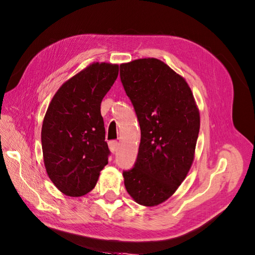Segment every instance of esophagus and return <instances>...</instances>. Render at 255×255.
Returning a JSON list of instances; mask_svg holds the SVG:
<instances>
[{"label":"esophagus","mask_w":255,"mask_h":255,"mask_svg":"<svg viewBox=\"0 0 255 255\" xmlns=\"http://www.w3.org/2000/svg\"><path fill=\"white\" fill-rule=\"evenodd\" d=\"M109 147L111 149V152L112 153H115L117 151V147H119V142H117L116 140H112L109 142Z\"/></svg>","instance_id":"obj_1"}]
</instances>
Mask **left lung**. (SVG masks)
Returning <instances> with one entry per match:
<instances>
[{"mask_svg": "<svg viewBox=\"0 0 255 255\" xmlns=\"http://www.w3.org/2000/svg\"><path fill=\"white\" fill-rule=\"evenodd\" d=\"M120 76L141 129L136 160L123 171L125 187L138 204L159 205L177 191L193 164L198 109L184 78L155 58L121 64Z\"/></svg>", "mask_w": 255, "mask_h": 255, "instance_id": "obj_1", "label": "left lung"}]
</instances>
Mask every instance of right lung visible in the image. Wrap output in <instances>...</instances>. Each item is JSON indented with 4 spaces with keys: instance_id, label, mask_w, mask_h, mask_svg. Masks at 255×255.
Returning <instances> with one entry per match:
<instances>
[{
    "instance_id": "right-lung-1",
    "label": "right lung",
    "mask_w": 255,
    "mask_h": 255,
    "mask_svg": "<svg viewBox=\"0 0 255 255\" xmlns=\"http://www.w3.org/2000/svg\"><path fill=\"white\" fill-rule=\"evenodd\" d=\"M119 65L93 63L58 89L42 127L44 164L63 194L80 197L96 186L111 154L100 112Z\"/></svg>"
}]
</instances>
